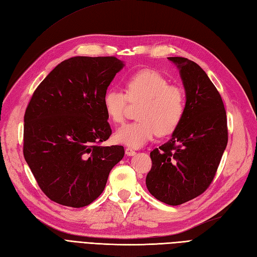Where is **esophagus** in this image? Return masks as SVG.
<instances>
[{
	"mask_svg": "<svg viewBox=\"0 0 257 257\" xmlns=\"http://www.w3.org/2000/svg\"><path fill=\"white\" fill-rule=\"evenodd\" d=\"M125 154L127 155V157H133V155L136 154V152L134 150H132L131 148H126V149H125Z\"/></svg>",
	"mask_w": 257,
	"mask_h": 257,
	"instance_id": "1",
	"label": "esophagus"
}]
</instances>
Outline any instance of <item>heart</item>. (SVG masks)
Here are the masks:
<instances>
[{
	"label": "heart",
	"mask_w": 257,
	"mask_h": 257,
	"mask_svg": "<svg viewBox=\"0 0 257 257\" xmlns=\"http://www.w3.org/2000/svg\"><path fill=\"white\" fill-rule=\"evenodd\" d=\"M128 102L139 104L136 122L125 124L115 132L116 143L131 148H141L157 135L172 134L180 125L185 113L184 91L169 84L162 74L144 69L130 76L125 81V93L109 89L103 96V106L112 122L119 124L125 119Z\"/></svg>",
	"instance_id": "obj_1"
}]
</instances>
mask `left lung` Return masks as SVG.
<instances>
[{
	"instance_id": "obj_1",
	"label": "left lung",
	"mask_w": 257,
	"mask_h": 257,
	"mask_svg": "<svg viewBox=\"0 0 257 257\" xmlns=\"http://www.w3.org/2000/svg\"><path fill=\"white\" fill-rule=\"evenodd\" d=\"M185 90V113L172 138L150 153L148 191L178 206L199 196L212 182L228 141L227 119L219 91L195 62L170 57Z\"/></svg>"
}]
</instances>
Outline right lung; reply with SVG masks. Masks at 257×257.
<instances>
[{
    "label": "right lung",
    "mask_w": 257,
    "mask_h": 257,
    "mask_svg": "<svg viewBox=\"0 0 257 257\" xmlns=\"http://www.w3.org/2000/svg\"><path fill=\"white\" fill-rule=\"evenodd\" d=\"M123 66L114 57H74L34 91L25 113L23 155L54 203L90 205L124 157L122 146H99L111 135L103 96Z\"/></svg>",
    "instance_id": "add662e5"
}]
</instances>
